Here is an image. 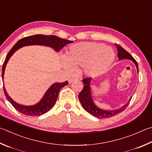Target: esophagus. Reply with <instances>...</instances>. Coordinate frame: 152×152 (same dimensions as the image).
Instances as JSON below:
<instances>
[{"label":"esophagus","mask_w":152,"mask_h":152,"mask_svg":"<svg viewBox=\"0 0 152 152\" xmlns=\"http://www.w3.org/2000/svg\"><path fill=\"white\" fill-rule=\"evenodd\" d=\"M75 80H77V78H69V80H68V82L70 84H71L72 82L75 81Z\"/></svg>","instance_id":"34e87169"}]
</instances>
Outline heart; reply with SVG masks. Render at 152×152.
I'll list each match as a JSON object with an SVG mask.
<instances>
[{
	"label": "heart",
	"instance_id": "heart-1",
	"mask_svg": "<svg viewBox=\"0 0 152 152\" xmlns=\"http://www.w3.org/2000/svg\"><path fill=\"white\" fill-rule=\"evenodd\" d=\"M115 58L113 50L103 44L84 42L71 46L64 55V68L68 72L82 67V73L94 77L105 72Z\"/></svg>",
	"mask_w": 152,
	"mask_h": 152
}]
</instances>
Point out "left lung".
<instances>
[{
    "instance_id": "1",
    "label": "left lung",
    "mask_w": 152,
    "mask_h": 152,
    "mask_svg": "<svg viewBox=\"0 0 152 152\" xmlns=\"http://www.w3.org/2000/svg\"><path fill=\"white\" fill-rule=\"evenodd\" d=\"M115 46H116L118 49V58H119V60H122L124 59H128L132 60V61L134 63L135 65H136L137 73H138V64H137L136 60H135L134 58L132 57V55L128 53L125 49H124L122 46L115 45ZM82 81H83L84 83V87L83 89L82 90V92L80 93L78 95V99L80 100V102L81 103L82 106L83 107V108L86 111L96 118L102 119V118H111L112 116H114L115 115L120 114V112H122L126 108V107L128 106V105L129 103V101H130L132 99L131 97L129 98L128 103L124 105L123 106L118 109L112 110H106L101 109L96 106L95 103L94 102V100L92 99V92H91L90 87L91 78H84L82 80Z\"/></svg>"
}]
</instances>
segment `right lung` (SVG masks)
Wrapping results in <instances>:
<instances>
[{
  "mask_svg": "<svg viewBox=\"0 0 152 152\" xmlns=\"http://www.w3.org/2000/svg\"><path fill=\"white\" fill-rule=\"evenodd\" d=\"M73 42L71 40H68L66 39H62L54 35H43V34H36L30 37H24L22 39L19 40L16 42L13 47L8 53L7 56L5 58L4 64L2 65V78L4 82V74L5 71V68L9 62L10 57L12 56L15 52L18 50L23 46H31V45H40L50 47L54 49L56 52L60 50L64 46L68 44ZM68 84V82L66 81L62 83H54L52 84L48 89L46 91L42 98L37 104L32 106H24L16 103L8 94L4 86V92L5 96L9 100V102L12 105L13 107L18 111L24 115H30V116H39L45 113L48 112L52 108L54 104L56 102V100L58 97V94L60 90L62 88Z\"/></svg>",
  "mask_w": 152,
  "mask_h": 152,
  "instance_id": "right-lung-1",
  "label": "right lung"
}]
</instances>
